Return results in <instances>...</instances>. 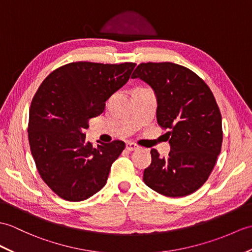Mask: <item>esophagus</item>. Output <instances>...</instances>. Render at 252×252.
<instances>
[{"mask_svg":"<svg viewBox=\"0 0 252 252\" xmlns=\"http://www.w3.org/2000/svg\"><path fill=\"white\" fill-rule=\"evenodd\" d=\"M126 148L128 151H134V150H137L138 149V146L136 144H134V143H126Z\"/></svg>","mask_w":252,"mask_h":252,"instance_id":"1","label":"esophagus"}]
</instances>
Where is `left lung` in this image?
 Returning <instances> with one entry per match:
<instances>
[{
  "label": "left lung",
  "instance_id": "8db88e82",
  "mask_svg": "<svg viewBox=\"0 0 252 252\" xmlns=\"http://www.w3.org/2000/svg\"><path fill=\"white\" fill-rule=\"evenodd\" d=\"M153 88L157 120L168 128V157L151 149L144 183L169 197L189 195L205 184L222 145V121L213 92L191 69L171 63H140L132 74Z\"/></svg>",
  "mask_w": 252,
  "mask_h": 252
}]
</instances>
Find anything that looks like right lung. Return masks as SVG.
Returning <instances> with one entry per match:
<instances>
[{
	"mask_svg": "<svg viewBox=\"0 0 252 252\" xmlns=\"http://www.w3.org/2000/svg\"><path fill=\"white\" fill-rule=\"evenodd\" d=\"M136 64L73 62L50 73L32 99L28 136L40 177L57 195L79 202L105 186L126 144L86 142L89 120L126 84Z\"/></svg>",
	"mask_w": 252,
	"mask_h": 252,
	"instance_id": "right-lung-1",
	"label": "right lung"
}]
</instances>
